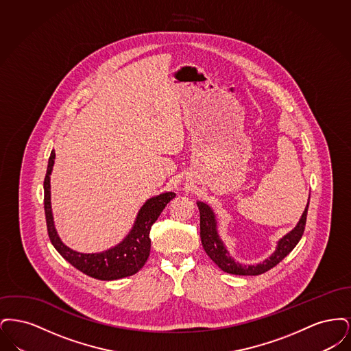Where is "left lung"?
Masks as SVG:
<instances>
[{"label": "left lung", "mask_w": 351, "mask_h": 351, "mask_svg": "<svg viewBox=\"0 0 351 351\" xmlns=\"http://www.w3.org/2000/svg\"><path fill=\"white\" fill-rule=\"evenodd\" d=\"M197 206L200 210L201 243H202L204 250L208 254V256L217 265L218 267L228 274L255 276V275L265 274L268 269L275 267L291 251L296 247V245L299 243V241L304 234V229H305L309 201L306 204V208L301 216L300 221L298 222L296 228L293 230H291L287 235H284L283 238L278 242L275 252L266 261H263L262 263L247 265V266L235 262L230 256L229 251L226 250L223 242L221 241V238L218 235L217 221H216V216H215V212L212 210V208L201 201H197Z\"/></svg>", "instance_id": "obj_1"}]
</instances>
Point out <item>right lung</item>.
<instances>
[{"label": "right lung", "mask_w": 351, "mask_h": 351, "mask_svg": "<svg viewBox=\"0 0 351 351\" xmlns=\"http://www.w3.org/2000/svg\"><path fill=\"white\" fill-rule=\"evenodd\" d=\"M55 151H51L47 172L45 178V213L47 232L51 243L58 252L75 268L85 275L99 280H117L136 274L147 262L150 255V230L154 222L160 216L163 209L176 195L166 192L146 201L138 212L133 229L117 246L97 254H83L69 249L62 239L53 225L51 210L50 175L53 167Z\"/></svg>", "instance_id": "add662e5"}]
</instances>
